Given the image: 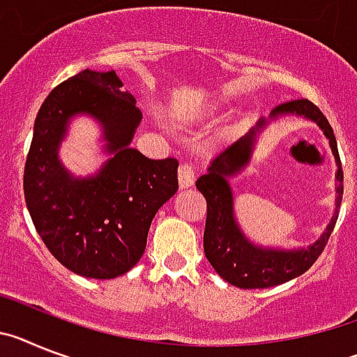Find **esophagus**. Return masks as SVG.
<instances>
[{"label":"esophagus","mask_w":357,"mask_h":357,"mask_svg":"<svg viewBox=\"0 0 357 357\" xmlns=\"http://www.w3.org/2000/svg\"><path fill=\"white\" fill-rule=\"evenodd\" d=\"M178 181H179V188H188L194 185L196 181V170L190 163H181L178 169Z\"/></svg>","instance_id":"obj_1"}]
</instances>
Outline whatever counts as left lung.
Wrapping results in <instances>:
<instances>
[{"mask_svg":"<svg viewBox=\"0 0 357 357\" xmlns=\"http://www.w3.org/2000/svg\"><path fill=\"white\" fill-rule=\"evenodd\" d=\"M287 113L303 114V116L318 122V126L324 129L337 160V167H340L336 174L337 183H340L336 190L337 206H340L343 196V170L333 127L325 119L320 107L307 98L280 104L278 107H275L271 116ZM262 126L264 122H259V126L246 136H243L241 140L228 145L225 151L217 154L210 163L208 174L201 176L196 181L197 190L206 199V225H204L203 235L204 255L212 268L221 275V278L230 282L231 286L243 287V289H264V287L278 286V284H284L291 278L303 275L318 260L324 248L327 246L328 237L333 234L337 219L336 212L324 235L314 244L305 250H298V252L257 248L244 237L235 222L234 196H231V188L228 185V176L235 174L250 161L255 135Z\"/></svg>","mask_w":357,"mask_h":357,"instance_id":"left-lung-1","label":"left lung"}]
</instances>
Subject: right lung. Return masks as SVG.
<instances>
[{
    "label": "right lung",
    "mask_w": 357,
    "mask_h": 357,
    "mask_svg": "<svg viewBox=\"0 0 357 357\" xmlns=\"http://www.w3.org/2000/svg\"><path fill=\"white\" fill-rule=\"evenodd\" d=\"M114 71L84 70L55 86L33 126L23 176L24 201L37 234L55 259L88 278H116L142 259L160 206L178 190V160H149L129 147L142 120ZM105 126L115 156L95 178L73 180L56 147L71 114Z\"/></svg>",
    "instance_id": "obj_1"
}]
</instances>
